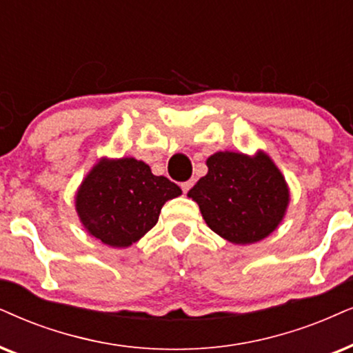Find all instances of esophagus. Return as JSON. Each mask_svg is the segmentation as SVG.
Returning a JSON list of instances; mask_svg holds the SVG:
<instances>
[{"mask_svg":"<svg viewBox=\"0 0 353 353\" xmlns=\"http://www.w3.org/2000/svg\"><path fill=\"white\" fill-rule=\"evenodd\" d=\"M192 185H194V182H192V181L182 182V184H181V187H182V192H184V194H187V192H189V190L192 189Z\"/></svg>","mask_w":353,"mask_h":353,"instance_id":"34e87169","label":"esophagus"}]
</instances>
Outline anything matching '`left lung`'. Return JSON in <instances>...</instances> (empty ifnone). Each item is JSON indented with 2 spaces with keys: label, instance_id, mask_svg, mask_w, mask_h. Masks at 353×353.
<instances>
[{
  "label": "left lung",
  "instance_id": "8db88e82",
  "mask_svg": "<svg viewBox=\"0 0 353 353\" xmlns=\"http://www.w3.org/2000/svg\"><path fill=\"white\" fill-rule=\"evenodd\" d=\"M208 172L187 197L197 202L208 228L233 244H252L279 228L290 203L283 174L265 151L254 156L218 151Z\"/></svg>",
  "mask_w": 353,
  "mask_h": 353
}]
</instances>
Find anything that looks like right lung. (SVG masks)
<instances>
[{
    "instance_id": "add662e5",
    "label": "right lung",
    "mask_w": 353,
    "mask_h": 353,
    "mask_svg": "<svg viewBox=\"0 0 353 353\" xmlns=\"http://www.w3.org/2000/svg\"><path fill=\"white\" fill-rule=\"evenodd\" d=\"M181 187L135 158L97 159L77 194L74 208L89 234L110 248H128L158 223L168 200Z\"/></svg>"
}]
</instances>
